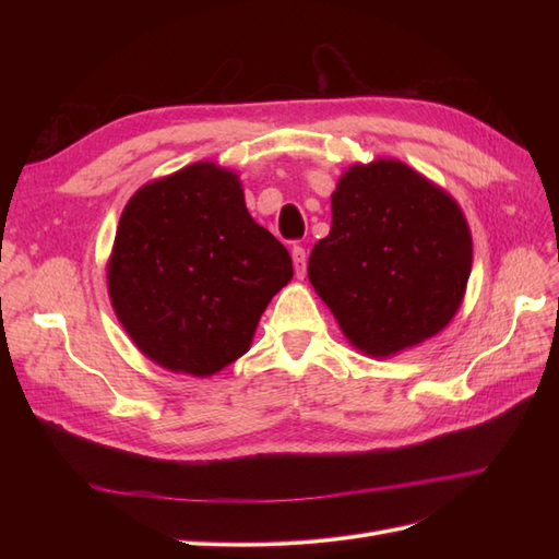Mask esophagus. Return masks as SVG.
Returning a JSON list of instances; mask_svg holds the SVG:
<instances>
[{
	"mask_svg": "<svg viewBox=\"0 0 559 559\" xmlns=\"http://www.w3.org/2000/svg\"><path fill=\"white\" fill-rule=\"evenodd\" d=\"M292 259H294L296 277L302 280V277H306V273H308V253H306V249L296 245V247L292 249Z\"/></svg>",
	"mask_w": 559,
	"mask_h": 559,
	"instance_id": "esophagus-1",
	"label": "esophagus"
}]
</instances>
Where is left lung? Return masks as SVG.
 Masks as SVG:
<instances>
[{"mask_svg": "<svg viewBox=\"0 0 559 559\" xmlns=\"http://www.w3.org/2000/svg\"><path fill=\"white\" fill-rule=\"evenodd\" d=\"M308 277L347 341L368 357L425 343L460 310L473 263L460 205L401 160L352 165Z\"/></svg>", "mask_w": 559, "mask_h": 559, "instance_id": "8db88e82", "label": "left lung"}]
</instances>
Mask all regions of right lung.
Segmentation results:
<instances>
[{"label":"right lung","mask_w":559,"mask_h":559,"mask_svg":"<svg viewBox=\"0 0 559 559\" xmlns=\"http://www.w3.org/2000/svg\"><path fill=\"white\" fill-rule=\"evenodd\" d=\"M292 277L289 251L249 216L238 175L214 163L142 186L107 265L111 306L132 343L198 378L242 357Z\"/></svg>","instance_id":"obj_1"}]
</instances>
